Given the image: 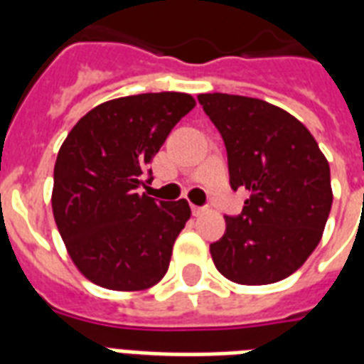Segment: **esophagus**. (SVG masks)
Instances as JSON below:
<instances>
[{"instance_id": "obj_1", "label": "esophagus", "mask_w": 364, "mask_h": 364, "mask_svg": "<svg viewBox=\"0 0 364 364\" xmlns=\"http://www.w3.org/2000/svg\"><path fill=\"white\" fill-rule=\"evenodd\" d=\"M191 210H193V215H202V213H205V211H208V208H204V205H193V208H191Z\"/></svg>"}]
</instances>
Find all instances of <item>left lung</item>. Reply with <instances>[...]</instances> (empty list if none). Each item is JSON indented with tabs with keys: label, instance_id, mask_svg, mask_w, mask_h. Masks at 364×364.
<instances>
[{
	"label": "left lung",
	"instance_id": "obj_1",
	"mask_svg": "<svg viewBox=\"0 0 364 364\" xmlns=\"http://www.w3.org/2000/svg\"><path fill=\"white\" fill-rule=\"evenodd\" d=\"M198 102L225 141L230 187L249 193L210 245L217 270L242 285L285 279L317 247L331 213L327 159L302 122L264 100L213 92Z\"/></svg>",
	"mask_w": 364,
	"mask_h": 364
}]
</instances>
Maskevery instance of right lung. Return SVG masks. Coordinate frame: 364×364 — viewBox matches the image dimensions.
Listing matches in <instances>:
<instances>
[{"instance_id": "obj_1", "label": "right lung", "mask_w": 364, "mask_h": 364, "mask_svg": "<svg viewBox=\"0 0 364 364\" xmlns=\"http://www.w3.org/2000/svg\"><path fill=\"white\" fill-rule=\"evenodd\" d=\"M194 105L183 92L117 98L65 137L54 164V221L77 268L100 287L139 291L168 272L191 208L139 188L153 181L149 164Z\"/></svg>"}]
</instances>
